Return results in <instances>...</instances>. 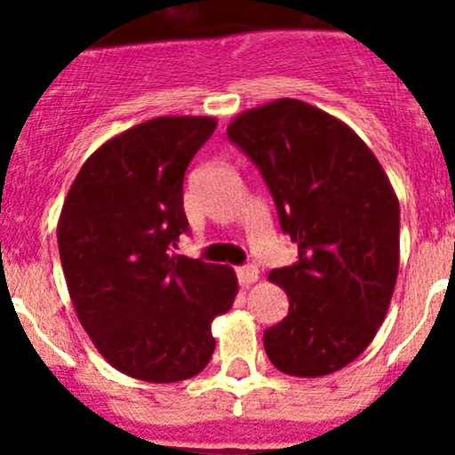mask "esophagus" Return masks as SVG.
Returning <instances> with one entry per match:
<instances>
[{
    "label": "esophagus",
    "instance_id": "34e87169",
    "mask_svg": "<svg viewBox=\"0 0 455 455\" xmlns=\"http://www.w3.org/2000/svg\"><path fill=\"white\" fill-rule=\"evenodd\" d=\"M235 275H237V282H240L242 286H249V283H255L257 279H259V270H257V266L253 264L240 266V268L235 270Z\"/></svg>",
    "mask_w": 455,
    "mask_h": 455
}]
</instances>
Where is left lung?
<instances>
[{"instance_id": "8db88e82", "label": "left lung", "mask_w": 455, "mask_h": 455, "mask_svg": "<svg viewBox=\"0 0 455 455\" xmlns=\"http://www.w3.org/2000/svg\"><path fill=\"white\" fill-rule=\"evenodd\" d=\"M227 136L259 169L299 253L268 275L291 306L264 332L266 355L283 374L341 370L370 346L396 283L401 209L392 185L350 127L304 100L249 109Z\"/></svg>"}]
</instances>
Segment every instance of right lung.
<instances>
[{
  "mask_svg": "<svg viewBox=\"0 0 455 455\" xmlns=\"http://www.w3.org/2000/svg\"><path fill=\"white\" fill-rule=\"evenodd\" d=\"M218 123L160 116L108 140L63 202L57 240L85 332L123 374L176 383L209 363L211 321L237 292L228 266L176 255L185 172Z\"/></svg>",
  "mask_w": 455,
  "mask_h": 455,
  "instance_id": "obj_1",
  "label": "right lung"
}]
</instances>
